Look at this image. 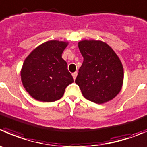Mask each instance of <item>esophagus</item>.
<instances>
[{
    "mask_svg": "<svg viewBox=\"0 0 147 147\" xmlns=\"http://www.w3.org/2000/svg\"><path fill=\"white\" fill-rule=\"evenodd\" d=\"M72 77H73L74 80H75V78H76V77H77V75H78V72H74V73H72Z\"/></svg>",
    "mask_w": 147,
    "mask_h": 147,
    "instance_id": "obj_1",
    "label": "esophagus"
}]
</instances>
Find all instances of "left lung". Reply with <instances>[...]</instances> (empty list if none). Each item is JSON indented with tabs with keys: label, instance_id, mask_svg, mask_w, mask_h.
I'll return each mask as SVG.
<instances>
[{
	"label": "left lung",
	"instance_id": "left-lung-1",
	"mask_svg": "<svg viewBox=\"0 0 147 147\" xmlns=\"http://www.w3.org/2000/svg\"><path fill=\"white\" fill-rule=\"evenodd\" d=\"M83 63L75 79L84 98L98 104L111 100L121 90L123 67L121 59L108 44L100 40L78 42Z\"/></svg>",
	"mask_w": 147,
	"mask_h": 147
}]
</instances>
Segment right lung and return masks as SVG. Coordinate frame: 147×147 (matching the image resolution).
<instances>
[{"label": "right lung", "mask_w": 147, "mask_h": 147, "mask_svg": "<svg viewBox=\"0 0 147 147\" xmlns=\"http://www.w3.org/2000/svg\"><path fill=\"white\" fill-rule=\"evenodd\" d=\"M68 42L50 40L39 45L26 57L21 79L26 92L36 100L53 102L60 99L65 88L74 82L62 54Z\"/></svg>", "instance_id": "add662e5"}]
</instances>
